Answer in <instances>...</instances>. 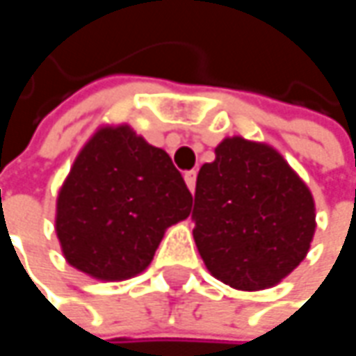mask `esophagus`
Instances as JSON below:
<instances>
[{"mask_svg":"<svg viewBox=\"0 0 356 356\" xmlns=\"http://www.w3.org/2000/svg\"><path fill=\"white\" fill-rule=\"evenodd\" d=\"M195 177H197V173L195 171H187L183 179H185V183H187V187H189V191L193 193V189H195Z\"/></svg>","mask_w":356,"mask_h":356,"instance_id":"obj_1","label":"esophagus"}]
</instances>
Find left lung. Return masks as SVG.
Instances as JSON below:
<instances>
[{
	"label": "left lung",
	"instance_id": "8db88e82",
	"mask_svg": "<svg viewBox=\"0 0 356 356\" xmlns=\"http://www.w3.org/2000/svg\"><path fill=\"white\" fill-rule=\"evenodd\" d=\"M195 181L193 239L206 268L241 291L274 286L307 255L316 208L307 185L266 144L229 138Z\"/></svg>",
	"mask_w": 356,
	"mask_h": 356
}]
</instances>
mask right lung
Here are the masks:
<instances>
[{"instance_id":"obj_1","label":"right lung","mask_w":356,"mask_h":356,"mask_svg":"<svg viewBox=\"0 0 356 356\" xmlns=\"http://www.w3.org/2000/svg\"><path fill=\"white\" fill-rule=\"evenodd\" d=\"M191 193L171 156L127 125L105 127L78 154L57 197L65 259L101 280L140 274L165 229L187 218Z\"/></svg>"}]
</instances>
